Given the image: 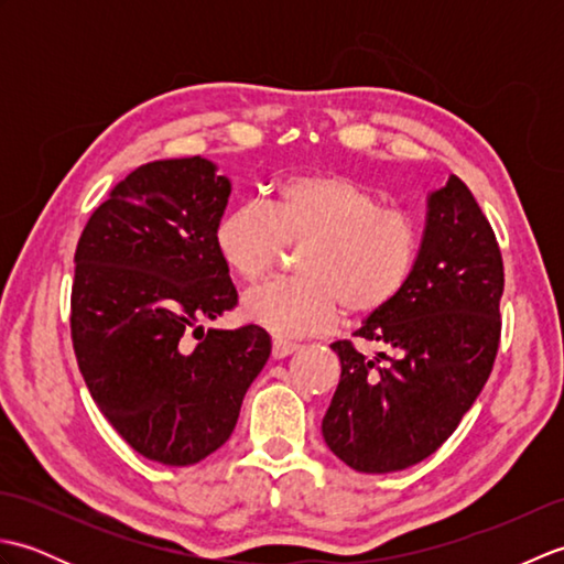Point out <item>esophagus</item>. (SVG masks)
<instances>
[{"instance_id": "34e87169", "label": "esophagus", "mask_w": 564, "mask_h": 564, "mask_svg": "<svg viewBox=\"0 0 564 564\" xmlns=\"http://www.w3.org/2000/svg\"><path fill=\"white\" fill-rule=\"evenodd\" d=\"M297 349H301V346L293 344V341H285V339H273V349H271V354H273V358H285V356L295 354Z\"/></svg>"}]
</instances>
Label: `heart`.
<instances>
[{"instance_id":"obj_1","label":"heart","mask_w":564,"mask_h":564,"mask_svg":"<svg viewBox=\"0 0 564 564\" xmlns=\"http://www.w3.org/2000/svg\"><path fill=\"white\" fill-rule=\"evenodd\" d=\"M213 245L239 281L259 283L297 251V281L251 291L242 315L273 337H310L337 325L344 307L376 317L398 301L416 269L422 235L410 213L382 208L368 186L339 172L293 174L269 206L235 203L213 227Z\"/></svg>"}]
</instances>
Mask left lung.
Returning a JSON list of instances; mask_svg holds the SVG:
<instances>
[{
    "mask_svg": "<svg viewBox=\"0 0 564 564\" xmlns=\"http://www.w3.org/2000/svg\"><path fill=\"white\" fill-rule=\"evenodd\" d=\"M505 263L497 237L458 176L426 196L416 269L386 313L354 337L390 346L366 358L334 341L341 378L322 436L358 473H394L429 458L470 410L499 349Z\"/></svg>",
    "mask_w": 564,
    "mask_h": 564,
    "instance_id": "8db88e82",
    "label": "left lung"
}]
</instances>
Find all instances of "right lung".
Segmentation results:
<instances>
[{"instance_id": "obj_1", "label": "right lung", "mask_w": 564, "mask_h": 564, "mask_svg": "<svg viewBox=\"0 0 564 564\" xmlns=\"http://www.w3.org/2000/svg\"><path fill=\"white\" fill-rule=\"evenodd\" d=\"M230 194L203 158L142 164L91 213L75 251L69 322L84 382L118 434L164 465H194L230 438L271 356L257 325L203 327L237 305L213 245Z\"/></svg>"}]
</instances>
